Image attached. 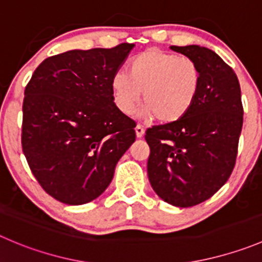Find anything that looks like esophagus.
I'll return each instance as SVG.
<instances>
[{"instance_id":"1","label":"esophagus","mask_w":262,"mask_h":262,"mask_svg":"<svg viewBox=\"0 0 262 262\" xmlns=\"http://www.w3.org/2000/svg\"><path fill=\"white\" fill-rule=\"evenodd\" d=\"M136 134H137V137H138V138H142V137H143L144 129H143V126L141 125V124H137V126H136Z\"/></svg>"}]
</instances>
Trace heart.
<instances>
[{"label": "heart", "instance_id": "heart-1", "mask_svg": "<svg viewBox=\"0 0 262 262\" xmlns=\"http://www.w3.org/2000/svg\"><path fill=\"white\" fill-rule=\"evenodd\" d=\"M201 72L189 57L159 48H148L130 60L128 73L116 72L111 78V92L116 107L130 114L139 102L142 114L156 116L160 123L180 120L199 96Z\"/></svg>", "mask_w": 262, "mask_h": 262}]
</instances>
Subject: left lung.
<instances>
[{
  "mask_svg": "<svg viewBox=\"0 0 262 262\" xmlns=\"http://www.w3.org/2000/svg\"><path fill=\"white\" fill-rule=\"evenodd\" d=\"M201 72L200 92L187 115L146 130L152 188L167 204L190 207L227 183L235 165L243 125L241 87L232 68L206 47L171 46Z\"/></svg>",
  "mask_w": 262,
  "mask_h": 262,
  "instance_id": "1",
  "label": "left lung"
}]
</instances>
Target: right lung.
<instances>
[{
	"label": "right lung",
	"instance_id": "right-lung-1",
	"mask_svg": "<svg viewBox=\"0 0 262 262\" xmlns=\"http://www.w3.org/2000/svg\"><path fill=\"white\" fill-rule=\"evenodd\" d=\"M133 47L51 56L25 87L23 152L40 187L62 204H88L102 194L136 141V121L116 107L111 92V78Z\"/></svg>",
	"mask_w": 262,
	"mask_h": 262
}]
</instances>
